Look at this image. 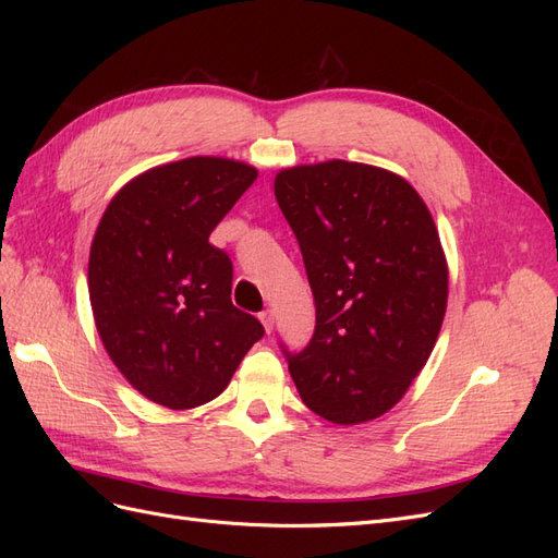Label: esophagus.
Listing matches in <instances>:
<instances>
[{
  "label": "esophagus",
  "mask_w": 558,
  "mask_h": 558,
  "mask_svg": "<svg viewBox=\"0 0 558 558\" xmlns=\"http://www.w3.org/2000/svg\"><path fill=\"white\" fill-rule=\"evenodd\" d=\"M258 318L263 320L265 330H267V332H272V328H275V312H272V310H265V312H260V314H258Z\"/></svg>",
  "instance_id": "1"
}]
</instances>
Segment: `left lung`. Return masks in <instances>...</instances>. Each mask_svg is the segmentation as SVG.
Returning a JSON list of instances; mask_svg holds the SVG:
<instances>
[{
	"label": "left lung",
	"mask_w": 558,
	"mask_h": 558,
	"mask_svg": "<svg viewBox=\"0 0 558 558\" xmlns=\"http://www.w3.org/2000/svg\"><path fill=\"white\" fill-rule=\"evenodd\" d=\"M275 195L312 286L307 347L281 344L307 408L332 424L388 412L442 328L449 272L424 199L402 177L328 160L283 170Z\"/></svg>",
	"instance_id": "obj_1"
}]
</instances>
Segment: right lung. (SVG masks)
<instances>
[{
    "mask_svg": "<svg viewBox=\"0 0 558 558\" xmlns=\"http://www.w3.org/2000/svg\"><path fill=\"white\" fill-rule=\"evenodd\" d=\"M258 172L226 158H185L118 193L97 226L88 291L97 332L142 396L191 410L221 396L265 335L232 305V260L209 242Z\"/></svg>",
    "mask_w": 558,
    "mask_h": 558,
    "instance_id": "right-lung-1",
    "label": "right lung"
}]
</instances>
